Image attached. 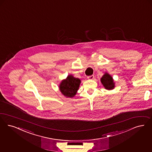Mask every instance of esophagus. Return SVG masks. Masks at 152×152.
<instances>
[{
  "label": "esophagus",
  "mask_w": 152,
  "mask_h": 152,
  "mask_svg": "<svg viewBox=\"0 0 152 152\" xmlns=\"http://www.w3.org/2000/svg\"><path fill=\"white\" fill-rule=\"evenodd\" d=\"M88 79L89 80H93L94 79V75H91V76H88Z\"/></svg>",
  "instance_id": "obj_1"
}]
</instances>
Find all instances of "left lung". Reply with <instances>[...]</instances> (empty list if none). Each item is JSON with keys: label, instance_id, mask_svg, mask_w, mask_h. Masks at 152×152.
Returning a JSON list of instances; mask_svg holds the SVG:
<instances>
[{"label": "left lung", "instance_id": "8db88e82", "mask_svg": "<svg viewBox=\"0 0 152 152\" xmlns=\"http://www.w3.org/2000/svg\"><path fill=\"white\" fill-rule=\"evenodd\" d=\"M101 83L104 88L107 90H110L114 89L115 87V83L114 80L112 76L107 72H105L104 74L100 79Z\"/></svg>", "mask_w": 152, "mask_h": 152}]
</instances>
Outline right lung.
I'll return each instance as SVG.
<instances>
[{
	"instance_id": "1",
	"label": "right lung",
	"mask_w": 152,
	"mask_h": 152,
	"mask_svg": "<svg viewBox=\"0 0 152 152\" xmlns=\"http://www.w3.org/2000/svg\"><path fill=\"white\" fill-rule=\"evenodd\" d=\"M81 80L73 77V75H68L66 79L62 80L59 85L61 93L67 98H73L79 90Z\"/></svg>"
}]
</instances>
